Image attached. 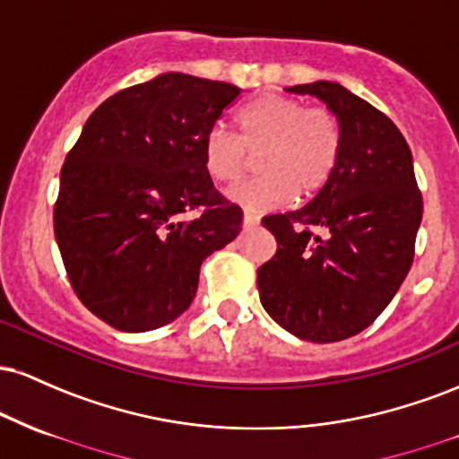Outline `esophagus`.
<instances>
[{"instance_id":"34e87169","label":"esophagus","mask_w":459,"mask_h":459,"mask_svg":"<svg viewBox=\"0 0 459 459\" xmlns=\"http://www.w3.org/2000/svg\"><path fill=\"white\" fill-rule=\"evenodd\" d=\"M259 226V215L255 213H244V229H256Z\"/></svg>"}]
</instances>
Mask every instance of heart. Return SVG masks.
Wrapping results in <instances>:
<instances>
[{
    "mask_svg": "<svg viewBox=\"0 0 459 459\" xmlns=\"http://www.w3.org/2000/svg\"><path fill=\"white\" fill-rule=\"evenodd\" d=\"M239 140L215 125L203 140V163L215 183H237L256 161L255 181L233 187L229 200L246 212L282 207L293 196L313 198L339 166L343 127L325 108L307 109L298 99L261 94L237 114Z\"/></svg>",
    "mask_w": 459,
    "mask_h": 459,
    "instance_id": "heart-1",
    "label": "heart"
}]
</instances>
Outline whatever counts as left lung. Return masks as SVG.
Segmentation results:
<instances>
[{"label": "left lung", "instance_id": "left-lung-1", "mask_svg": "<svg viewBox=\"0 0 459 459\" xmlns=\"http://www.w3.org/2000/svg\"><path fill=\"white\" fill-rule=\"evenodd\" d=\"M287 92L328 105L343 127V151L307 207L263 218L278 250L256 272V287L281 328L334 343L371 325L402 287L423 198L408 142L380 109L324 79Z\"/></svg>", "mask_w": 459, "mask_h": 459}]
</instances>
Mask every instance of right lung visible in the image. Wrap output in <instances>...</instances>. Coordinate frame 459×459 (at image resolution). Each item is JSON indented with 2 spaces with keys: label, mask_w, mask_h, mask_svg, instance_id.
<instances>
[{
  "label": "right lung",
  "mask_w": 459,
  "mask_h": 459,
  "mask_svg": "<svg viewBox=\"0 0 459 459\" xmlns=\"http://www.w3.org/2000/svg\"><path fill=\"white\" fill-rule=\"evenodd\" d=\"M239 94L163 73L99 105L66 155L56 241L77 298L116 330H155L186 313L203 261L239 235L244 213L203 163L204 135Z\"/></svg>",
  "instance_id": "obj_1"
}]
</instances>
